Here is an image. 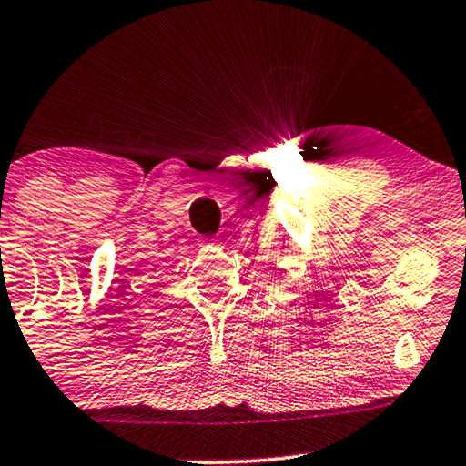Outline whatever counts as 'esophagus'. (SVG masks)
Here are the masks:
<instances>
[{
    "instance_id": "34e87169",
    "label": "esophagus",
    "mask_w": 466,
    "mask_h": 466,
    "mask_svg": "<svg viewBox=\"0 0 466 466\" xmlns=\"http://www.w3.org/2000/svg\"><path fill=\"white\" fill-rule=\"evenodd\" d=\"M208 244L209 246H220V241L218 239H208Z\"/></svg>"
}]
</instances>
